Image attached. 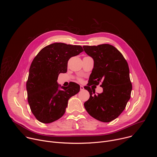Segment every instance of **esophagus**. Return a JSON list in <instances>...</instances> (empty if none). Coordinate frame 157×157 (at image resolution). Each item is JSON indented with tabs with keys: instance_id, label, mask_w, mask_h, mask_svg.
<instances>
[{
	"instance_id": "esophagus-1",
	"label": "esophagus",
	"mask_w": 157,
	"mask_h": 157,
	"mask_svg": "<svg viewBox=\"0 0 157 157\" xmlns=\"http://www.w3.org/2000/svg\"><path fill=\"white\" fill-rule=\"evenodd\" d=\"M84 87H83L82 86H80V90H81V91H82V90H84Z\"/></svg>"
}]
</instances>
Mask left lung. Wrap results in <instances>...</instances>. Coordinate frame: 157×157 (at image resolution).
Wrapping results in <instances>:
<instances>
[{
    "label": "left lung",
    "instance_id": "left-lung-1",
    "mask_svg": "<svg viewBox=\"0 0 157 157\" xmlns=\"http://www.w3.org/2000/svg\"><path fill=\"white\" fill-rule=\"evenodd\" d=\"M83 48L94 59L89 82L84 87L90 94L84 104V107L94 119L109 122L119 117L130 98L132 86L128 63L122 53L109 44L83 46ZM101 82L103 92L94 95L95 90L90 86Z\"/></svg>",
    "mask_w": 157,
    "mask_h": 157
}]
</instances>
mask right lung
<instances>
[{"mask_svg": "<svg viewBox=\"0 0 157 157\" xmlns=\"http://www.w3.org/2000/svg\"><path fill=\"white\" fill-rule=\"evenodd\" d=\"M83 51L80 45L55 43L41 49L33 59L27 91L31 111L38 121L49 124L61 118L69 99L79 93L80 86L77 83L72 82L63 87L57 79L59 73L67 72L70 58Z\"/></svg>", "mask_w": 157, "mask_h": 157, "instance_id": "add662e5", "label": "right lung"}]
</instances>
